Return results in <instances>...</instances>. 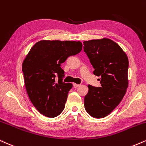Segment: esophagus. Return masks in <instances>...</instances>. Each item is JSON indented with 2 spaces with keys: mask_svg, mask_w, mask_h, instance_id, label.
<instances>
[{
  "mask_svg": "<svg viewBox=\"0 0 146 146\" xmlns=\"http://www.w3.org/2000/svg\"><path fill=\"white\" fill-rule=\"evenodd\" d=\"M79 86H80V85H78V84L73 83V87H74V88H77V87H78Z\"/></svg>",
  "mask_w": 146,
  "mask_h": 146,
  "instance_id": "esophagus-1",
  "label": "esophagus"
}]
</instances>
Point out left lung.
I'll return each mask as SVG.
<instances>
[{
  "mask_svg": "<svg viewBox=\"0 0 146 146\" xmlns=\"http://www.w3.org/2000/svg\"><path fill=\"white\" fill-rule=\"evenodd\" d=\"M83 44L94 74L101 76V87L88 85L85 109L93 117L102 118L112 112L126 94L128 59L120 46L110 39L85 41Z\"/></svg>",
  "mask_w": 146,
  "mask_h": 146,
  "instance_id": "8db88e82",
  "label": "left lung"
}]
</instances>
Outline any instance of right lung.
<instances>
[{"label": "right lung", "mask_w": 146, "mask_h": 146, "mask_svg": "<svg viewBox=\"0 0 146 146\" xmlns=\"http://www.w3.org/2000/svg\"><path fill=\"white\" fill-rule=\"evenodd\" d=\"M81 50L80 42L59 40L39 41L30 50L22 72L29 98L40 113L54 117L63 111L72 84L63 82L61 64Z\"/></svg>", "instance_id": "obj_1"}]
</instances>
